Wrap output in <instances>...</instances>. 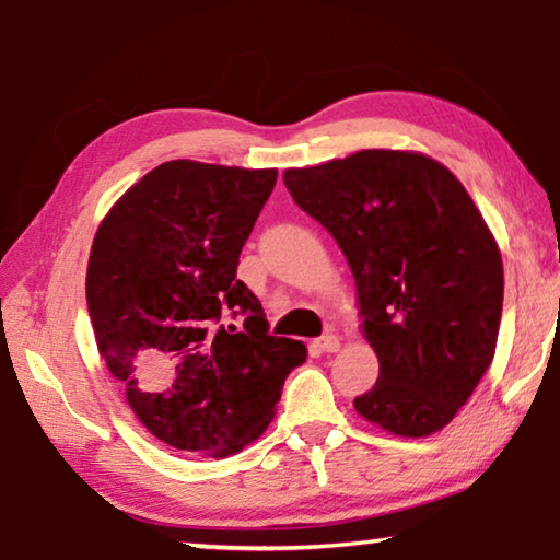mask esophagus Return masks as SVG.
Listing matches in <instances>:
<instances>
[{"label": "esophagus", "instance_id": "34e87169", "mask_svg": "<svg viewBox=\"0 0 560 560\" xmlns=\"http://www.w3.org/2000/svg\"><path fill=\"white\" fill-rule=\"evenodd\" d=\"M318 348L323 352H338L340 350V338H338V335H332V332H325L318 338Z\"/></svg>", "mask_w": 560, "mask_h": 560}]
</instances>
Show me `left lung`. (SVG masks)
Wrapping results in <instances>:
<instances>
[{
    "label": "left lung",
    "instance_id": "1",
    "mask_svg": "<svg viewBox=\"0 0 560 560\" xmlns=\"http://www.w3.org/2000/svg\"><path fill=\"white\" fill-rule=\"evenodd\" d=\"M283 183L352 269L380 360L354 409L396 435L441 431L490 368L500 332L502 257L480 210L448 168L411 151H358L289 168Z\"/></svg>",
    "mask_w": 560,
    "mask_h": 560
}]
</instances>
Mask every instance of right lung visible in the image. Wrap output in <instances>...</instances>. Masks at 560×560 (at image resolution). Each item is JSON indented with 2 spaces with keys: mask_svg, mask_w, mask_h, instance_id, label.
<instances>
[{
  "mask_svg": "<svg viewBox=\"0 0 560 560\" xmlns=\"http://www.w3.org/2000/svg\"><path fill=\"white\" fill-rule=\"evenodd\" d=\"M277 171L166 161L100 222L88 311L139 421L171 448L225 457L257 441L306 345L269 332L237 279Z\"/></svg>",
  "mask_w": 560,
  "mask_h": 560,
  "instance_id": "1",
  "label": "right lung"
}]
</instances>
